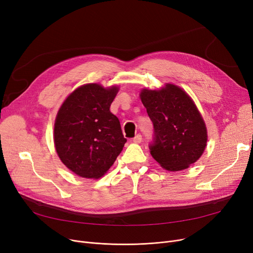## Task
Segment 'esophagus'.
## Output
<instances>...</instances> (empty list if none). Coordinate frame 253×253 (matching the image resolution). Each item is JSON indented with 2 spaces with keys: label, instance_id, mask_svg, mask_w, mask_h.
<instances>
[{
  "label": "esophagus",
  "instance_id": "1",
  "mask_svg": "<svg viewBox=\"0 0 253 253\" xmlns=\"http://www.w3.org/2000/svg\"><path fill=\"white\" fill-rule=\"evenodd\" d=\"M141 140H142V137H141L140 134H136V135L133 137V139H132V141L135 142V143H140Z\"/></svg>",
  "mask_w": 253,
  "mask_h": 253
}]
</instances>
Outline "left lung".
<instances>
[{"label":"left lung","instance_id":"1","mask_svg":"<svg viewBox=\"0 0 253 253\" xmlns=\"http://www.w3.org/2000/svg\"><path fill=\"white\" fill-rule=\"evenodd\" d=\"M140 98L154 125L149 149L155 160L170 171L195 163L206 148L207 130L191 97L167 84L160 90H142Z\"/></svg>","mask_w":253,"mask_h":253}]
</instances>
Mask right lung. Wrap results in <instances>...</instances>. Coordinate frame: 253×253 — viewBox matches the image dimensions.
<instances>
[{"mask_svg":"<svg viewBox=\"0 0 253 253\" xmlns=\"http://www.w3.org/2000/svg\"><path fill=\"white\" fill-rule=\"evenodd\" d=\"M117 92V87L87 84L76 89L58 111L55 149L62 163L79 176L101 177L127 141L110 111Z\"/></svg>","mask_w":253,"mask_h":253,"instance_id":"add662e5","label":"right lung"}]
</instances>
